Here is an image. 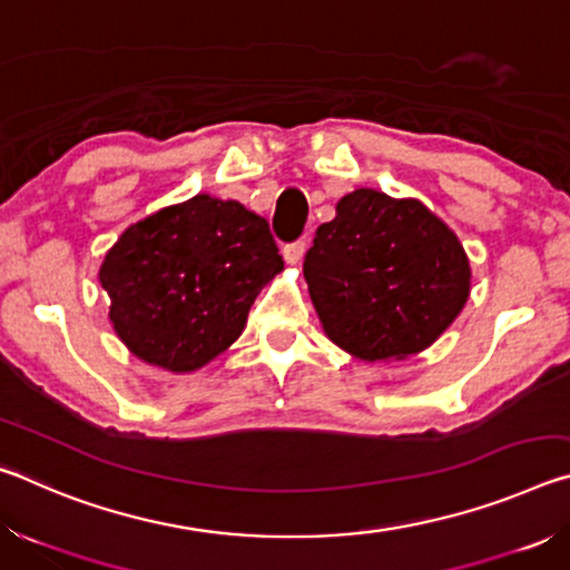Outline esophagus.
Returning a JSON list of instances; mask_svg holds the SVG:
<instances>
[{
    "label": "esophagus",
    "instance_id": "obj_1",
    "mask_svg": "<svg viewBox=\"0 0 570 570\" xmlns=\"http://www.w3.org/2000/svg\"><path fill=\"white\" fill-rule=\"evenodd\" d=\"M304 250H306V240H294V244H286V246L282 248V254H284V262H286L288 266H296V264H302V258H304Z\"/></svg>",
    "mask_w": 570,
    "mask_h": 570
}]
</instances>
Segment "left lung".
<instances>
[{
	"instance_id": "1",
	"label": "left lung",
	"mask_w": 570,
	"mask_h": 570,
	"mask_svg": "<svg viewBox=\"0 0 570 570\" xmlns=\"http://www.w3.org/2000/svg\"><path fill=\"white\" fill-rule=\"evenodd\" d=\"M304 278L324 334L364 362L428 350L470 296L468 254L445 220L374 188L346 193L316 228Z\"/></svg>"
}]
</instances>
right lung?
Returning a JSON list of instances; mask_svg holds the SVG:
<instances>
[{
    "label": "right lung",
    "mask_w": 570,
    "mask_h": 570,
    "mask_svg": "<svg viewBox=\"0 0 570 570\" xmlns=\"http://www.w3.org/2000/svg\"><path fill=\"white\" fill-rule=\"evenodd\" d=\"M282 268L266 218L198 193L125 228L105 254L100 284L122 344L188 374L238 340L254 298Z\"/></svg>",
    "instance_id": "1"
}]
</instances>
